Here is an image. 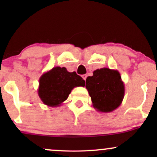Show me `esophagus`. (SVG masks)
<instances>
[{
  "mask_svg": "<svg viewBox=\"0 0 157 157\" xmlns=\"http://www.w3.org/2000/svg\"><path fill=\"white\" fill-rule=\"evenodd\" d=\"M82 78H83L84 80H86V78H87V75H82Z\"/></svg>",
  "mask_w": 157,
  "mask_h": 157,
  "instance_id": "obj_1",
  "label": "esophagus"
}]
</instances>
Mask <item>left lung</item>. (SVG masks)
I'll list each match as a JSON object with an SVG mask.
<instances>
[{"mask_svg": "<svg viewBox=\"0 0 157 157\" xmlns=\"http://www.w3.org/2000/svg\"><path fill=\"white\" fill-rule=\"evenodd\" d=\"M86 88L91 98L94 109L109 113L121 105L125 85L117 70L102 68L94 71L86 80Z\"/></svg>", "mask_w": 157, "mask_h": 157, "instance_id": "8db88e82", "label": "left lung"}]
</instances>
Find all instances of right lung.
<instances>
[{"mask_svg": "<svg viewBox=\"0 0 157 157\" xmlns=\"http://www.w3.org/2000/svg\"><path fill=\"white\" fill-rule=\"evenodd\" d=\"M85 86V80L75 71L69 72L65 67L56 66L41 75L38 95L45 105L57 107L67 100L71 90Z\"/></svg>", "mask_w": 157, "mask_h": 157, "instance_id": "right-lung-1", "label": "right lung"}]
</instances>
